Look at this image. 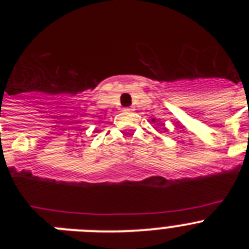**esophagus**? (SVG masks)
I'll return each instance as SVG.
<instances>
[{
	"label": "esophagus",
	"mask_w": 249,
	"mask_h": 249,
	"mask_svg": "<svg viewBox=\"0 0 249 249\" xmlns=\"http://www.w3.org/2000/svg\"><path fill=\"white\" fill-rule=\"evenodd\" d=\"M123 111H124V112H132V111H133V108H131V107H126V108H123Z\"/></svg>",
	"instance_id": "1"
}]
</instances>
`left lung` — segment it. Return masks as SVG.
Listing matches in <instances>:
<instances>
[{
  "mask_svg": "<svg viewBox=\"0 0 249 249\" xmlns=\"http://www.w3.org/2000/svg\"><path fill=\"white\" fill-rule=\"evenodd\" d=\"M152 121H156V120H155V118H153V120H152ZM166 131H167V128H164V132H166Z\"/></svg>",
  "mask_w": 249,
  "mask_h": 249,
  "instance_id": "left-lung-1",
  "label": "left lung"
}]
</instances>
